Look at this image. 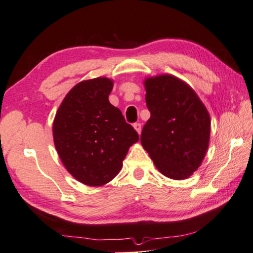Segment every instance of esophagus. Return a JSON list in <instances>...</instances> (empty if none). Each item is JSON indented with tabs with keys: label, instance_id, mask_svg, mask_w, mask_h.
I'll list each match as a JSON object with an SVG mask.
<instances>
[{
	"label": "esophagus",
	"instance_id": "1",
	"mask_svg": "<svg viewBox=\"0 0 253 253\" xmlns=\"http://www.w3.org/2000/svg\"><path fill=\"white\" fill-rule=\"evenodd\" d=\"M134 128H135V130L138 133V135L141 134V131H142V125H141V124H139V123L134 124Z\"/></svg>",
	"mask_w": 253,
	"mask_h": 253
}]
</instances>
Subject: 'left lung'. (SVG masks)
Returning <instances> with one entry per match:
<instances>
[{"instance_id":"obj_1","label":"left lung","mask_w":253,"mask_h":253,"mask_svg":"<svg viewBox=\"0 0 253 253\" xmlns=\"http://www.w3.org/2000/svg\"><path fill=\"white\" fill-rule=\"evenodd\" d=\"M145 101L151 117L141 143L163 175L183 180L202 164L211 137V117L195 90L171 74L146 78Z\"/></svg>"}]
</instances>
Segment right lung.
<instances>
[{
    "label": "right lung",
    "instance_id": "obj_1",
    "mask_svg": "<svg viewBox=\"0 0 253 253\" xmlns=\"http://www.w3.org/2000/svg\"><path fill=\"white\" fill-rule=\"evenodd\" d=\"M114 81L84 80L63 99L53 123L57 154L73 178L90 187L111 181L138 134L109 102Z\"/></svg>",
    "mask_w": 253,
    "mask_h": 253
}]
</instances>
